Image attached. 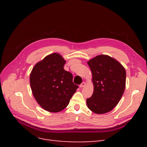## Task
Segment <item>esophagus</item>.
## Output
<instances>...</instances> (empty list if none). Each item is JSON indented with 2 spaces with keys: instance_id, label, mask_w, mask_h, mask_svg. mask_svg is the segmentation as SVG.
I'll return each instance as SVG.
<instances>
[{
  "instance_id": "34e87169",
  "label": "esophagus",
  "mask_w": 147,
  "mask_h": 147,
  "mask_svg": "<svg viewBox=\"0 0 147 147\" xmlns=\"http://www.w3.org/2000/svg\"><path fill=\"white\" fill-rule=\"evenodd\" d=\"M84 86H85V83L84 82H83L80 85V88H83Z\"/></svg>"
}]
</instances>
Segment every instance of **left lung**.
<instances>
[{
	"mask_svg": "<svg viewBox=\"0 0 147 147\" xmlns=\"http://www.w3.org/2000/svg\"><path fill=\"white\" fill-rule=\"evenodd\" d=\"M94 91L86 99L88 109L96 114L110 112L118 104L126 87V70L112 57L97 55L87 61Z\"/></svg>",
	"mask_w": 147,
	"mask_h": 147,
	"instance_id": "1",
	"label": "left lung"
}]
</instances>
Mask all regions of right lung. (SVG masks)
<instances>
[{"label": "right lung", "mask_w": 147, "mask_h": 147, "mask_svg": "<svg viewBox=\"0 0 147 147\" xmlns=\"http://www.w3.org/2000/svg\"><path fill=\"white\" fill-rule=\"evenodd\" d=\"M65 62L59 53H53L38 62L30 74L34 98L48 112L64 110L78 88L73 83L72 74L64 69Z\"/></svg>", "instance_id": "obj_1"}]
</instances>
